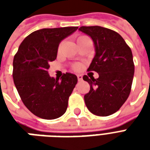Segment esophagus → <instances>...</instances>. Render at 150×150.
Returning a JSON list of instances; mask_svg holds the SVG:
<instances>
[{
    "label": "esophagus",
    "mask_w": 150,
    "mask_h": 150,
    "mask_svg": "<svg viewBox=\"0 0 150 150\" xmlns=\"http://www.w3.org/2000/svg\"><path fill=\"white\" fill-rule=\"evenodd\" d=\"M77 78H78L79 81H81L83 79V75H77Z\"/></svg>",
    "instance_id": "obj_1"
}]
</instances>
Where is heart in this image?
Segmentation results:
<instances>
[{
    "label": "heart",
    "instance_id": "1",
    "mask_svg": "<svg viewBox=\"0 0 150 150\" xmlns=\"http://www.w3.org/2000/svg\"><path fill=\"white\" fill-rule=\"evenodd\" d=\"M85 38H87V37H86V36H80V37H79L78 38H77V43L80 42L82 40L84 39ZM60 48H61V45L59 46V50H60ZM73 68L75 69V70H79V69L81 68V65H80V64H79V63H77V64H75V65L73 66Z\"/></svg>",
    "mask_w": 150,
    "mask_h": 150
}]
</instances>
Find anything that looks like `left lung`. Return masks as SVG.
Returning a JSON list of instances; mask_svg holds the SVG:
<instances>
[{"label":"left lung","instance_id":"obj_1","mask_svg":"<svg viewBox=\"0 0 150 150\" xmlns=\"http://www.w3.org/2000/svg\"><path fill=\"white\" fill-rule=\"evenodd\" d=\"M79 30L88 34L94 42V58L88 71L97 72L99 78L83 75L90 85L84 96L86 106L96 116H107L119 110L131 91L134 63L132 50L116 31L95 26H81Z\"/></svg>","mask_w":150,"mask_h":150}]
</instances>
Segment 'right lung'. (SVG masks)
Wrapping results in <instances>:
<instances>
[{
  "instance_id": "1",
  "label": "right lung",
  "mask_w": 150,
  "mask_h": 150,
  "mask_svg": "<svg viewBox=\"0 0 150 150\" xmlns=\"http://www.w3.org/2000/svg\"><path fill=\"white\" fill-rule=\"evenodd\" d=\"M78 26L42 29L31 33L19 46L13 62V78L21 100L40 118L54 120L67 111L69 96L77 76L63 74L50 77L49 62L55 60L59 43L77 30Z\"/></svg>"
}]
</instances>
